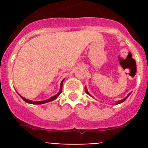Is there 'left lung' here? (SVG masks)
Listing matches in <instances>:
<instances>
[{"label": "left lung", "instance_id": "obj_1", "mask_svg": "<svg viewBox=\"0 0 148 148\" xmlns=\"http://www.w3.org/2000/svg\"><path fill=\"white\" fill-rule=\"evenodd\" d=\"M85 91H86V93H87V94H88V95H90V96H91V95H90V94H89V93H88V90H87V88H85ZM129 95H130V94H129V95H127V97H125V98H124V99H122V100H121V101H117V104H118V103H123V102H124V101H125V100H126V99H127V97H129ZM91 97H92V96H91Z\"/></svg>", "mask_w": 148, "mask_h": 148}]
</instances>
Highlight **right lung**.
I'll use <instances>...</instances> for the list:
<instances>
[{
	"instance_id": "obj_1",
	"label": "right lung",
	"mask_w": 148,
	"mask_h": 148,
	"mask_svg": "<svg viewBox=\"0 0 148 148\" xmlns=\"http://www.w3.org/2000/svg\"><path fill=\"white\" fill-rule=\"evenodd\" d=\"M63 81H64V80H63L62 81H61V83H60V91L56 95H54V96H53V97H51V98L47 99V100H45V101H30V100H27V99L24 98V97H22V96H21L20 95V97H21L23 100H24L25 102H27V103H32V104H42V103H47V102H50V101H53V100H55L57 97L60 95V94L61 93V91H62V84H63Z\"/></svg>"
}]
</instances>
